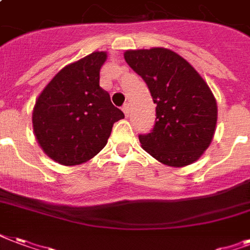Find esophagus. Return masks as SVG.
<instances>
[{"label":"esophagus","mask_w":250,"mask_h":250,"mask_svg":"<svg viewBox=\"0 0 250 250\" xmlns=\"http://www.w3.org/2000/svg\"><path fill=\"white\" fill-rule=\"evenodd\" d=\"M123 110H124V113H125V116H129V114H130V105L129 104H125L123 106Z\"/></svg>","instance_id":"esophagus-1"}]
</instances>
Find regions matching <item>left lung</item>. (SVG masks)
Listing matches in <instances>:
<instances>
[{"label": "left lung", "mask_w": 250, "mask_h": 250, "mask_svg": "<svg viewBox=\"0 0 250 250\" xmlns=\"http://www.w3.org/2000/svg\"><path fill=\"white\" fill-rule=\"evenodd\" d=\"M124 56L157 104L154 127L138 136L144 150L174 167L198 161L211 144L217 121L216 100L207 83L167 48L129 50Z\"/></svg>", "instance_id": "left-lung-1"}]
</instances>
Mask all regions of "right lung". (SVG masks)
<instances>
[{
	"mask_svg": "<svg viewBox=\"0 0 250 250\" xmlns=\"http://www.w3.org/2000/svg\"><path fill=\"white\" fill-rule=\"evenodd\" d=\"M105 52L65 65L39 95L33 112L35 137L55 162L74 166L93 158L106 145L124 113L100 87Z\"/></svg>",
	"mask_w": 250,
	"mask_h": 250,
	"instance_id": "1",
	"label": "right lung"
}]
</instances>
